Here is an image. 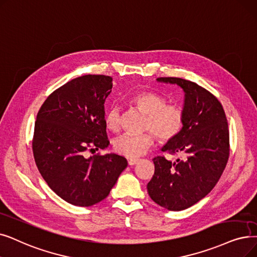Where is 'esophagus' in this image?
<instances>
[{
  "label": "esophagus",
  "instance_id": "34e87169",
  "mask_svg": "<svg viewBox=\"0 0 257 257\" xmlns=\"http://www.w3.org/2000/svg\"><path fill=\"white\" fill-rule=\"evenodd\" d=\"M138 162H139V160H138V159H131V160H129V161H128V164H129L130 166H135Z\"/></svg>",
  "mask_w": 257,
  "mask_h": 257
}]
</instances>
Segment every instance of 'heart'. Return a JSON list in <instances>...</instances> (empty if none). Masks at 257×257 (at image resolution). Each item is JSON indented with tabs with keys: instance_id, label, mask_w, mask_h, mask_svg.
<instances>
[{
	"instance_id": "1",
	"label": "heart",
	"mask_w": 257,
	"mask_h": 257,
	"mask_svg": "<svg viewBox=\"0 0 257 257\" xmlns=\"http://www.w3.org/2000/svg\"><path fill=\"white\" fill-rule=\"evenodd\" d=\"M131 103L146 118L144 130H149L142 135H122L113 142L115 152L129 159H137L153 146L155 136L162 141L168 142L180 135L185 124V111L181 106L167 105V99L155 92L143 91L133 95ZM106 127L110 131H117L120 126V108L111 107L105 116Z\"/></svg>"
}]
</instances>
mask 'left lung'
<instances>
[{
	"mask_svg": "<svg viewBox=\"0 0 257 257\" xmlns=\"http://www.w3.org/2000/svg\"><path fill=\"white\" fill-rule=\"evenodd\" d=\"M185 93V124L163 152L178 153L175 162L153 159L154 174L147 185L154 203L170 211H182L203 199L218 182L229 159V128L218 99L196 83L180 77H159Z\"/></svg>",
	"mask_w": 257,
	"mask_h": 257,
	"instance_id": "left-lung-1",
	"label": "left lung"
}]
</instances>
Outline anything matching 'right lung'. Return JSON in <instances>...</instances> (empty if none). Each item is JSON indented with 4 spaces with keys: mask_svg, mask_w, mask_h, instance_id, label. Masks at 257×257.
<instances>
[{
    "mask_svg": "<svg viewBox=\"0 0 257 257\" xmlns=\"http://www.w3.org/2000/svg\"><path fill=\"white\" fill-rule=\"evenodd\" d=\"M112 77L87 74L53 91L39 110L32 150L38 169L51 190L74 206L105 199L127 160L115 153L87 158L108 147L105 101Z\"/></svg>",
    "mask_w": 257,
    "mask_h": 257,
    "instance_id": "right-lung-1",
    "label": "right lung"
}]
</instances>
